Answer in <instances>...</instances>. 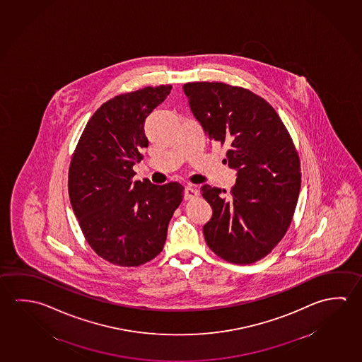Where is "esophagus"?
<instances>
[{
  "mask_svg": "<svg viewBox=\"0 0 362 362\" xmlns=\"http://www.w3.org/2000/svg\"><path fill=\"white\" fill-rule=\"evenodd\" d=\"M197 197H198V190H197L194 187H192V185L185 187V189H184V198H185L187 201L194 199Z\"/></svg>",
  "mask_w": 362,
  "mask_h": 362,
  "instance_id": "obj_1",
  "label": "esophagus"
}]
</instances>
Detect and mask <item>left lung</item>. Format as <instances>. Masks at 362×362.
<instances>
[{
    "label": "left lung",
    "instance_id": "obj_1",
    "mask_svg": "<svg viewBox=\"0 0 362 362\" xmlns=\"http://www.w3.org/2000/svg\"><path fill=\"white\" fill-rule=\"evenodd\" d=\"M183 90L204 134L228 148L223 163L238 177L228 198L208 184L201 188L214 211L203 226L206 243L233 264L260 260L284 238L299 197L300 163L289 132L249 89L196 82Z\"/></svg>",
    "mask_w": 362,
    "mask_h": 362
}]
</instances>
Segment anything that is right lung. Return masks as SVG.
<instances>
[{
  "mask_svg": "<svg viewBox=\"0 0 362 362\" xmlns=\"http://www.w3.org/2000/svg\"><path fill=\"white\" fill-rule=\"evenodd\" d=\"M172 86L116 95L90 117L71 158L68 190L73 212L97 255L119 267H139L159 255L169 221L183 201L177 182L132 180V166L148 146L144 122Z\"/></svg>",
  "mask_w": 362,
  "mask_h": 362,
  "instance_id": "add662e5",
  "label": "right lung"
}]
</instances>
